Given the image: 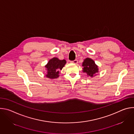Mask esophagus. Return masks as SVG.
I'll list each match as a JSON object with an SVG mask.
<instances>
[{
    "label": "esophagus",
    "instance_id": "1",
    "mask_svg": "<svg viewBox=\"0 0 134 134\" xmlns=\"http://www.w3.org/2000/svg\"><path fill=\"white\" fill-rule=\"evenodd\" d=\"M71 63H72L73 64H78V60L77 59H75V60H74L73 61H71Z\"/></svg>",
    "mask_w": 134,
    "mask_h": 134
}]
</instances>
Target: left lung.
Instances as JSON below:
<instances>
[{
	"mask_svg": "<svg viewBox=\"0 0 134 134\" xmlns=\"http://www.w3.org/2000/svg\"><path fill=\"white\" fill-rule=\"evenodd\" d=\"M82 66L83 67V71L86 72L88 76L91 77H94L99 71L98 66L95 64L94 60L89 58L84 59Z\"/></svg>",
	"mask_w": 134,
	"mask_h": 134,
	"instance_id": "left-lung-1",
	"label": "left lung"
}]
</instances>
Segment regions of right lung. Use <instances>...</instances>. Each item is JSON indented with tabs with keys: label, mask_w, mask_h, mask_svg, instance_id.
<instances>
[{
	"label": "right lung",
	"mask_w": 134,
	"mask_h": 134,
	"mask_svg": "<svg viewBox=\"0 0 134 134\" xmlns=\"http://www.w3.org/2000/svg\"><path fill=\"white\" fill-rule=\"evenodd\" d=\"M66 64V61L65 59L59 60L56 57L51 59L45 66L47 70L46 76L51 79L58 78L59 76V71L63 69Z\"/></svg>",
	"instance_id": "obj_1"
}]
</instances>
